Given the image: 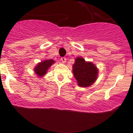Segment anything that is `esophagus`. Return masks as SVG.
<instances>
[{
    "mask_svg": "<svg viewBox=\"0 0 133 133\" xmlns=\"http://www.w3.org/2000/svg\"><path fill=\"white\" fill-rule=\"evenodd\" d=\"M61 60L63 63H65L66 62V58L65 57H62V58H61Z\"/></svg>",
    "mask_w": 133,
    "mask_h": 133,
    "instance_id": "34e87169",
    "label": "esophagus"
}]
</instances>
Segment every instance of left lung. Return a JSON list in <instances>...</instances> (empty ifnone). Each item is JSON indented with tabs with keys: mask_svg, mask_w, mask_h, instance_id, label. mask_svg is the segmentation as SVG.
Masks as SVG:
<instances>
[{
	"mask_svg": "<svg viewBox=\"0 0 133 133\" xmlns=\"http://www.w3.org/2000/svg\"><path fill=\"white\" fill-rule=\"evenodd\" d=\"M72 72L79 87H88L97 81L98 69L92 62L86 61L83 57L78 56L72 64Z\"/></svg>",
	"mask_w": 133,
	"mask_h": 133,
	"instance_id": "8db88e82",
	"label": "left lung"
}]
</instances>
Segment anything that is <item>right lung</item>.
I'll use <instances>...</instances> for the list:
<instances>
[{
	"label": "right lung",
	"mask_w": 133,
	"mask_h": 133,
	"mask_svg": "<svg viewBox=\"0 0 133 133\" xmlns=\"http://www.w3.org/2000/svg\"><path fill=\"white\" fill-rule=\"evenodd\" d=\"M55 63V61L52 59H45L43 61L38 63L34 68V71L37 75L38 78L44 77L47 72L49 68Z\"/></svg>",
	"instance_id": "right-lung-1"
}]
</instances>
